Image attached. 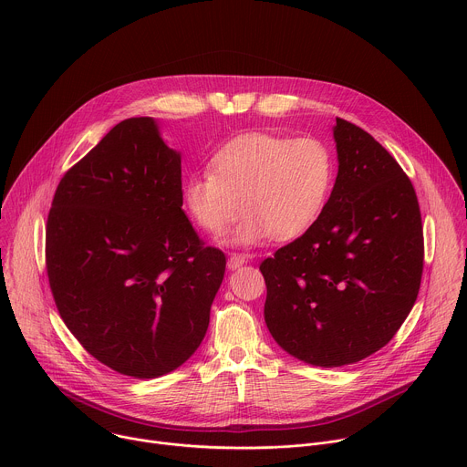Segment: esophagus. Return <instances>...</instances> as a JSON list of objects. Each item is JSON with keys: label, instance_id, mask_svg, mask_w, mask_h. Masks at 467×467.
Returning <instances> with one entry per match:
<instances>
[{"label": "esophagus", "instance_id": "34e87169", "mask_svg": "<svg viewBox=\"0 0 467 467\" xmlns=\"http://www.w3.org/2000/svg\"><path fill=\"white\" fill-rule=\"evenodd\" d=\"M247 262V258L244 254H236V253H231L229 260H227V268L229 270H238L240 265H244Z\"/></svg>", "mask_w": 467, "mask_h": 467}]
</instances>
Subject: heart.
I'll return each instance as SVG.
<instances>
[{
    "instance_id": "1",
    "label": "heart",
    "mask_w": 467,
    "mask_h": 467,
    "mask_svg": "<svg viewBox=\"0 0 467 467\" xmlns=\"http://www.w3.org/2000/svg\"><path fill=\"white\" fill-rule=\"evenodd\" d=\"M335 177V157L323 140L247 132L214 153L211 173L184 179L181 202L211 234H222L242 207L245 216L227 242L254 247L305 234L321 218Z\"/></svg>"
}]
</instances>
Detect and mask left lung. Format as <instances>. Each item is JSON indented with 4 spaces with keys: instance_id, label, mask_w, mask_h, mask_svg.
<instances>
[{
    "instance_id": "obj_1",
    "label": "left lung",
    "mask_w": 467,
    "mask_h": 467,
    "mask_svg": "<svg viewBox=\"0 0 467 467\" xmlns=\"http://www.w3.org/2000/svg\"><path fill=\"white\" fill-rule=\"evenodd\" d=\"M332 137L338 175L321 218L260 264L274 340L319 368L384 348L410 314L423 272L410 179L364 129L337 118Z\"/></svg>"
}]
</instances>
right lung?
<instances>
[{"instance_id": "1", "label": "right lung", "mask_w": 467, "mask_h": 467, "mask_svg": "<svg viewBox=\"0 0 467 467\" xmlns=\"http://www.w3.org/2000/svg\"><path fill=\"white\" fill-rule=\"evenodd\" d=\"M49 286L79 344L121 375L155 379L203 342L225 254L181 202V153L129 118L60 179L46 229Z\"/></svg>"}]
</instances>
